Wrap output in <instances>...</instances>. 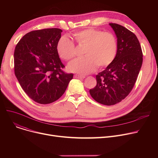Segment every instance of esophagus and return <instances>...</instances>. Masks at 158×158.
I'll return each instance as SVG.
<instances>
[{"label":"esophagus","mask_w":158,"mask_h":158,"mask_svg":"<svg viewBox=\"0 0 158 158\" xmlns=\"http://www.w3.org/2000/svg\"><path fill=\"white\" fill-rule=\"evenodd\" d=\"M74 77H75V78H78V79H82L85 78V76H81V75H75Z\"/></svg>","instance_id":"esophagus-1"}]
</instances>
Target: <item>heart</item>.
Masks as SVG:
<instances>
[{"label":"heart","mask_w":158,"mask_h":158,"mask_svg":"<svg viewBox=\"0 0 158 158\" xmlns=\"http://www.w3.org/2000/svg\"><path fill=\"white\" fill-rule=\"evenodd\" d=\"M73 36L79 45L86 47L85 57L75 60L69 64L71 72L82 75L90 73L97 66L100 69L109 66L117 56V40L111 32L89 28L75 32ZM57 51L65 61H70L76 56V47L67 37H62L58 41Z\"/></svg>","instance_id":"b5f03b06"}]
</instances>
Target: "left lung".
<instances>
[{
	"mask_svg": "<svg viewBox=\"0 0 158 158\" xmlns=\"http://www.w3.org/2000/svg\"><path fill=\"white\" fill-rule=\"evenodd\" d=\"M117 37V54L113 61L97 76V85L89 94L97 102L111 106L121 102L131 92L143 62L139 40L133 32L110 23Z\"/></svg>",
	"mask_w": 158,
	"mask_h": 158,
	"instance_id": "left-lung-1",
	"label": "left lung"
}]
</instances>
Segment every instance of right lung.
I'll return each mask as SVG.
<instances>
[{"instance_id": "add662e5", "label": "right lung", "mask_w": 158, "mask_h": 158, "mask_svg": "<svg viewBox=\"0 0 158 158\" xmlns=\"http://www.w3.org/2000/svg\"><path fill=\"white\" fill-rule=\"evenodd\" d=\"M62 30L48 28L31 31L16 45L15 74L26 94L36 102L52 103L64 93L73 73L64 68L57 51Z\"/></svg>"}]
</instances>
